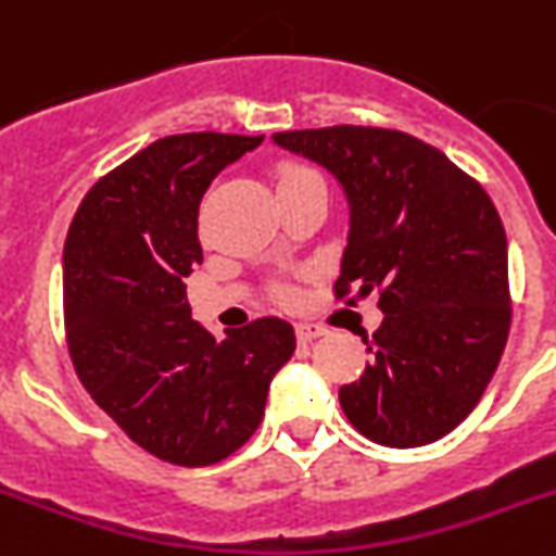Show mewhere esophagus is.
I'll list each match as a JSON object with an SVG mask.
<instances>
[{
  "mask_svg": "<svg viewBox=\"0 0 556 556\" xmlns=\"http://www.w3.org/2000/svg\"><path fill=\"white\" fill-rule=\"evenodd\" d=\"M329 334L326 331V326H318V324H295V337H299V342H313L318 340V337Z\"/></svg>",
  "mask_w": 556,
  "mask_h": 556,
  "instance_id": "obj_1",
  "label": "esophagus"
}]
</instances>
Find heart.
I'll return each mask as SVG.
<instances>
[{
	"label": "heart",
	"instance_id": "obj_1",
	"mask_svg": "<svg viewBox=\"0 0 556 556\" xmlns=\"http://www.w3.org/2000/svg\"><path fill=\"white\" fill-rule=\"evenodd\" d=\"M307 178H318V175L313 173V169L302 167V164H282L277 173V186H285V184H299V180H307ZM282 299H290V290H282Z\"/></svg>",
	"mask_w": 556,
	"mask_h": 556
}]
</instances>
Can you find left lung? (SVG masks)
<instances>
[{
  "instance_id": "8db88e82",
  "label": "left lung",
  "mask_w": 556,
  "mask_h": 556,
  "mask_svg": "<svg viewBox=\"0 0 556 556\" xmlns=\"http://www.w3.org/2000/svg\"><path fill=\"white\" fill-rule=\"evenodd\" d=\"M329 169L349 200L337 299L378 290L372 354L340 406L362 435L422 447L458 428L494 378L510 331L507 238L494 202L433 144L370 126L274 134Z\"/></svg>"
}]
</instances>
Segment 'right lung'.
<instances>
[{
	"instance_id": "right-lung-1",
	"label": "right lung",
	"mask_w": 556,
	"mask_h": 556,
	"mask_svg": "<svg viewBox=\"0 0 556 556\" xmlns=\"http://www.w3.org/2000/svg\"><path fill=\"white\" fill-rule=\"evenodd\" d=\"M261 142L214 131L155 139L87 191L65 238L76 376L131 442L169 464H219L243 447L295 351L288 320L257 318L216 340L186 302L184 277L202 263V194Z\"/></svg>"
}]
</instances>
